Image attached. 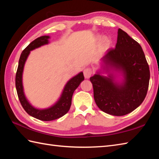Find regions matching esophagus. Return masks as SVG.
<instances>
[{
  "mask_svg": "<svg viewBox=\"0 0 159 159\" xmlns=\"http://www.w3.org/2000/svg\"><path fill=\"white\" fill-rule=\"evenodd\" d=\"M83 74H84V76H85V79H89L90 76L92 75L93 72L92 70L89 68V67H87V68H85L83 71Z\"/></svg>",
  "mask_w": 159,
  "mask_h": 159,
  "instance_id": "34e87169",
  "label": "esophagus"
}]
</instances>
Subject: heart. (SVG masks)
I'll list each match as a JSON object with an SVG mask.
<instances>
[{
	"mask_svg": "<svg viewBox=\"0 0 159 159\" xmlns=\"http://www.w3.org/2000/svg\"><path fill=\"white\" fill-rule=\"evenodd\" d=\"M103 46H104V48H108V47H109V41L108 39H104V41H103Z\"/></svg>",
	"mask_w": 159,
	"mask_h": 159,
	"instance_id": "1",
	"label": "heart"
}]
</instances>
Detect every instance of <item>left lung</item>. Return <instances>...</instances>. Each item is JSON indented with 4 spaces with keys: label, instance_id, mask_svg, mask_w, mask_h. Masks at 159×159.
<instances>
[{
    "label": "left lung",
    "instance_id": "left-lung-1",
    "mask_svg": "<svg viewBox=\"0 0 159 159\" xmlns=\"http://www.w3.org/2000/svg\"><path fill=\"white\" fill-rule=\"evenodd\" d=\"M101 61V70L90 78L97 106L112 116L131 113L143 102L149 86L150 69L142 48L119 29L116 48L108 50ZM116 71L123 76L120 81Z\"/></svg>",
    "mask_w": 159,
    "mask_h": 159
}]
</instances>
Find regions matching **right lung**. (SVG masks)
Here are the masks:
<instances>
[{
    "label": "right lung",
    "instance_id": "add662e5",
    "mask_svg": "<svg viewBox=\"0 0 159 159\" xmlns=\"http://www.w3.org/2000/svg\"><path fill=\"white\" fill-rule=\"evenodd\" d=\"M48 39H50V36L43 35L35 39L34 41L29 43L20 55L18 70H17L16 74V87L17 93H18L19 100L24 109L31 116L42 121L57 120L68 112L71 104H72L73 93L79 86L80 83L84 80L83 72H80L77 75L70 79L64 87L61 95L59 100L51 107L46 108V109H37L31 105L26 98L25 92H24L22 84L24 67H25V62L28 58L30 52L40 46L48 44L49 43Z\"/></svg>",
    "mask_w": 159,
    "mask_h": 159
}]
</instances>
